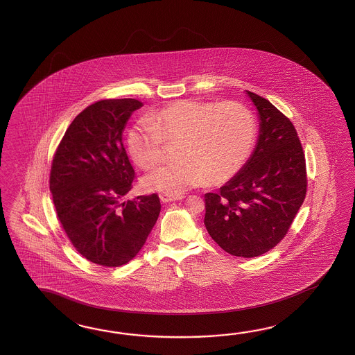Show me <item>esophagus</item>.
I'll return each instance as SVG.
<instances>
[{"mask_svg":"<svg viewBox=\"0 0 355 355\" xmlns=\"http://www.w3.org/2000/svg\"><path fill=\"white\" fill-rule=\"evenodd\" d=\"M184 196H170V194H161L159 199L162 203H171L175 200H181Z\"/></svg>","mask_w":355,"mask_h":355,"instance_id":"obj_1","label":"esophagus"}]
</instances>
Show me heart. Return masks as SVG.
I'll return each instance as SVG.
<instances>
[{
	"instance_id": "heart-1",
	"label": "heart",
	"mask_w": 355,
	"mask_h": 355,
	"mask_svg": "<svg viewBox=\"0 0 355 355\" xmlns=\"http://www.w3.org/2000/svg\"><path fill=\"white\" fill-rule=\"evenodd\" d=\"M257 125L246 106L234 101L211 104L194 100L175 101L129 129L128 151L144 170L164 159L165 144H178L179 159L144 176V189L178 196L207 181L232 179L250 156Z\"/></svg>"
}]
</instances>
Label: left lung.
I'll return each instance as SVG.
<instances>
[{"label": "left lung", "instance_id": "1", "mask_svg": "<svg viewBox=\"0 0 355 355\" xmlns=\"http://www.w3.org/2000/svg\"><path fill=\"white\" fill-rule=\"evenodd\" d=\"M259 115V137L234 178L207 193L204 225L234 257H260L277 246L306 196V159L292 121L266 98L246 91Z\"/></svg>", "mask_w": 355, "mask_h": 355}]
</instances>
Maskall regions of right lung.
Returning <instances> with one entry per match:
<instances>
[{
	"label": "right lung",
	"instance_id": "right-lung-1",
	"mask_svg": "<svg viewBox=\"0 0 355 355\" xmlns=\"http://www.w3.org/2000/svg\"><path fill=\"white\" fill-rule=\"evenodd\" d=\"M142 106L136 98L87 106L69 124L52 162L49 189L60 225L85 259L103 266L136 257L161 211L157 194L123 200L135 179L123 130Z\"/></svg>",
	"mask_w": 355,
	"mask_h": 355
}]
</instances>
